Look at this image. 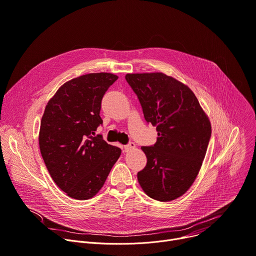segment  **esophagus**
<instances>
[{"label":"esophagus","instance_id":"34e87169","mask_svg":"<svg viewBox=\"0 0 256 256\" xmlns=\"http://www.w3.org/2000/svg\"><path fill=\"white\" fill-rule=\"evenodd\" d=\"M134 148H135V143L130 142L129 144H127V145L124 146V151H125V152H128V151H130V150H132V149H134Z\"/></svg>","mask_w":256,"mask_h":256}]
</instances>
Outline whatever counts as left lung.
<instances>
[{
	"label": "left lung",
	"mask_w": 256,
	"mask_h": 256,
	"mask_svg": "<svg viewBox=\"0 0 256 256\" xmlns=\"http://www.w3.org/2000/svg\"><path fill=\"white\" fill-rule=\"evenodd\" d=\"M147 123L156 126L158 141L142 146L146 166L137 174L144 192L168 202L194 182L211 138V123L188 86L162 72L127 74Z\"/></svg>",
	"instance_id": "obj_1"
}]
</instances>
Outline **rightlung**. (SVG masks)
<instances>
[{
	"label": "right lung",
	"mask_w": 256,
	"mask_h": 256,
	"mask_svg": "<svg viewBox=\"0 0 256 256\" xmlns=\"http://www.w3.org/2000/svg\"><path fill=\"white\" fill-rule=\"evenodd\" d=\"M118 76L88 74L62 84L49 100L41 119L39 147L54 182L76 200L92 198L104 186L121 149L100 134L102 98Z\"/></svg>",
	"instance_id": "1"
}]
</instances>
